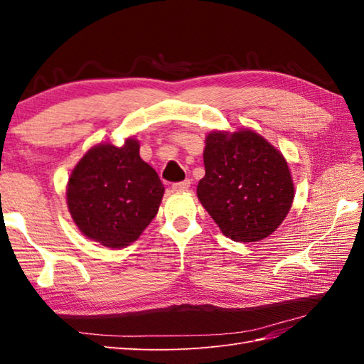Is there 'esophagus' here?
Masks as SVG:
<instances>
[{"label": "esophagus", "mask_w": 364, "mask_h": 364, "mask_svg": "<svg viewBox=\"0 0 364 364\" xmlns=\"http://www.w3.org/2000/svg\"><path fill=\"white\" fill-rule=\"evenodd\" d=\"M191 188V181L189 180H184V181H180V183H175L173 186H172V189L175 191V192H184V191H188Z\"/></svg>", "instance_id": "esophagus-1"}]
</instances>
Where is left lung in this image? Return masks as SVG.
Masks as SVG:
<instances>
[{"instance_id": "8db88e82", "label": "left lung", "mask_w": 364, "mask_h": 364, "mask_svg": "<svg viewBox=\"0 0 364 364\" xmlns=\"http://www.w3.org/2000/svg\"><path fill=\"white\" fill-rule=\"evenodd\" d=\"M205 176L197 197L227 237L257 242L282 225L294 200L282 151L253 129H214L205 137Z\"/></svg>"}]
</instances>
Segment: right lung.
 <instances>
[{"label":"right lung","mask_w":364,"mask_h":364,"mask_svg":"<svg viewBox=\"0 0 364 364\" xmlns=\"http://www.w3.org/2000/svg\"><path fill=\"white\" fill-rule=\"evenodd\" d=\"M139 141L97 144L72 170L67 206L75 225L107 249L134 242L158 214L164 186L139 154Z\"/></svg>","instance_id":"add662e5"}]
</instances>
